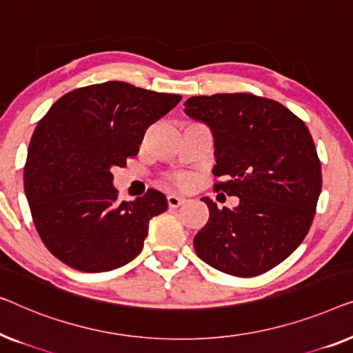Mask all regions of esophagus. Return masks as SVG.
<instances>
[{"label":"esophagus","instance_id":"1","mask_svg":"<svg viewBox=\"0 0 353 353\" xmlns=\"http://www.w3.org/2000/svg\"><path fill=\"white\" fill-rule=\"evenodd\" d=\"M183 203H185V198H181L177 195L168 196V205H170V208H179V206H182Z\"/></svg>","mask_w":353,"mask_h":353}]
</instances>
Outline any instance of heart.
Instances as JSON below:
<instances>
[{
    "label": "heart",
    "mask_w": 353,
    "mask_h": 353,
    "mask_svg": "<svg viewBox=\"0 0 353 353\" xmlns=\"http://www.w3.org/2000/svg\"><path fill=\"white\" fill-rule=\"evenodd\" d=\"M172 182L176 183L177 187H181V188H183V187H187L188 185V179L185 177V176H176L174 179H172Z\"/></svg>",
    "instance_id": "b5f03b06"
}]
</instances>
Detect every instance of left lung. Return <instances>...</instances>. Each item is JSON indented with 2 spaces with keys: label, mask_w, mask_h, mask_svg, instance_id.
Instances as JSON below:
<instances>
[{
  "label": "left lung",
  "mask_w": 353,
  "mask_h": 353,
  "mask_svg": "<svg viewBox=\"0 0 353 353\" xmlns=\"http://www.w3.org/2000/svg\"><path fill=\"white\" fill-rule=\"evenodd\" d=\"M185 113L214 136V190L240 198L235 210L201 198L210 219L193 240L196 254L233 276L265 274L301 245L315 217L321 163L309 128L250 92L190 97Z\"/></svg>",
  "instance_id": "8db88e82"
}]
</instances>
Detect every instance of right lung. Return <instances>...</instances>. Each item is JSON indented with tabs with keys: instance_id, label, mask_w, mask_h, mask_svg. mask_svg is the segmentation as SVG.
Segmentation results:
<instances>
[{
	"instance_id": "1",
	"label": "right lung",
	"mask_w": 353,
	"mask_h": 353,
	"mask_svg": "<svg viewBox=\"0 0 353 353\" xmlns=\"http://www.w3.org/2000/svg\"><path fill=\"white\" fill-rule=\"evenodd\" d=\"M181 99L107 81L67 92L38 121L23 187L52 256L94 274L118 269L142 251L148 222L168 210L166 196L148 188L136 201H120L112 170L137 155L147 129Z\"/></svg>"
}]
</instances>
